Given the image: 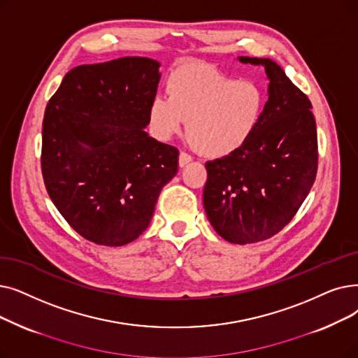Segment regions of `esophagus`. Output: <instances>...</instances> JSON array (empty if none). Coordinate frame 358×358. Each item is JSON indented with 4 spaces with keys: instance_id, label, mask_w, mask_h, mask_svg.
Wrapping results in <instances>:
<instances>
[{
    "instance_id": "obj_1",
    "label": "esophagus",
    "mask_w": 358,
    "mask_h": 358,
    "mask_svg": "<svg viewBox=\"0 0 358 358\" xmlns=\"http://www.w3.org/2000/svg\"><path fill=\"white\" fill-rule=\"evenodd\" d=\"M192 157L187 152H180V157H178V164L180 166H185L189 162H192Z\"/></svg>"
}]
</instances>
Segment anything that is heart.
<instances>
[{"label": "heart", "instance_id": "obj_1", "mask_svg": "<svg viewBox=\"0 0 358 358\" xmlns=\"http://www.w3.org/2000/svg\"><path fill=\"white\" fill-rule=\"evenodd\" d=\"M168 93L152 99V131L166 141L181 133L187 121L190 142L210 158L240 150L265 111V93L256 82L220 71H176L168 80Z\"/></svg>", "mask_w": 358, "mask_h": 358}]
</instances>
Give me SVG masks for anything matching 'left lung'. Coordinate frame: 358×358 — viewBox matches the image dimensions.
I'll return each instance as SVG.
<instances>
[{
	"label": "left lung",
	"mask_w": 358,
	"mask_h": 358,
	"mask_svg": "<svg viewBox=\"0 0 358 358\" xmlns=\"http://www.w3.org/2000/svg\"><path fill=\"white\" fill-rule=\"evenodd\" d=\"M262 64L269 99L257 130L240 150L206 162L203 205L224 240L252 244L276 236L297 213L317 174V131L312 102L275 61Z\"/></svg>",
	"instance_id": "left-lung-1"
}]
</instances>
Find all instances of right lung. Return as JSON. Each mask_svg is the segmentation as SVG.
Listing matches in <instances>:
<instances>
[{
    "label": "right lung",
    "instance_id": "right-lung-1",
    "mask_svg": "<svg viewBox=\"0 0 358 358\" xmlns=\"http://www.w3.org/2000/svg\"><path fill=\"white\" fill-rule=\"evenodd\" d=\"M158 67L145 57L79 66L46 105V192L77 234L95 244L118 247L141 236L178 171V149L145 131Z\"/></svg>",
    "mask_w": 358,
    "mask_h": 358
}]
</instances>
